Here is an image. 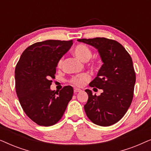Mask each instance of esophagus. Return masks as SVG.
I'll use <instances>...</instances> for the list:
<instances>
[{
	"instance_id": "34e87169",
	"label": "esophagus",
	"mask_w": 151,
	"mask_h": 151,
	"mask_svg": "<svg viewBox=\"0 0 151 151\" xmlns=\"http://www.w3.org/2000/svg\"><path fill=\"white\" fill-rule=\"evenodd\" d=\"M80 91H81V89H80V88H74V93H77L80 92Z\"/></svg>"
}]
</instances>
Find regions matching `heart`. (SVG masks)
Returning <instances> with one entry per match:
<instances>
[{
  "mask_svg": "<svg viewBox=\"0 0 151 151\" xmlns=\"http://www.w3.org/2000/svg\"><path fill=\"white\" fill-rule=\"evenodd\" d=\"M73 54L75 56L82 62H86L92 56V52L91 49L87 46L84 45H78L73 49ZM63 60L60 58L58 62V67L60 68L63 65ZM91 67L96 68V64H91ZM89 76L87 73H82L79 76H76L71 80V82L75 86H83L86 82L89 80Z\"/></svg>",
  "mask_w": 151,
  "mask_h": 151,
  "instance_id": "b5f03b06",
  "label": "heart"
}]
</instances>
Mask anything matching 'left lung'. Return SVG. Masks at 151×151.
I'll return each instance as SVG.
<instances>
[{"label":"left lung","instance_id":"8db88e82","mask_svg":"<svg viewBox=\"0 0 151 151\" xmlns=\"http://www.w3.org/2000/svg\"><path fill=\"white\" fill-rule=\"evenodd\" d=\"M98 50L103 65L89 85L102 89L97 96L86 89L88 98L84 111L91 122L102 127L117 122L127 113L133 100L135 73L133 60L122 45L105 38L78 39Z\"/></svg>","mask_w":151,"mask_h":151}]
</instances>
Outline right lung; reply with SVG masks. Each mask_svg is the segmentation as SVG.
<instances>
[{"mask_svg": "<svg viewBox=\"0 0 151 151\" xmlns=\"http://www.w3.org/2000/svg\"><path fill=\"white\" fill-rule=\"evenodd\" d=\"M73 40H48L36 42L22 53L15 69L16 91L26 115L37 124H56L71 100L73 88L51 89L58 62L71 48Z\"/></svg>", "mask_w": 151, "mask_h": 151, "instance_id": "add662e5", "label": "right lung"}]
</instances>
